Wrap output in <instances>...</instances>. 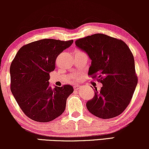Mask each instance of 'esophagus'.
<instances>
[{"mask_svg": "<svg viewBox=\"0 0 149 149\" xmlns=\"http://www.w3.org/2000/svg\"><path fill=\"white\" fill-rule=\"evenodd\" d=\"M79 88H80V86H79V85H74V90H77V89H79Z\"/></svg>", "mask_w": 149, "mask_h": 149, "instance_id": "34e87169", "label": "esophagus"}]
</instances>
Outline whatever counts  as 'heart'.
<instances>
[{"mask_svg":"<svg viewBox=\"0 0 149 149\" xmlns=\"http://www.w3.org/2000/svg\"><path fill=\"white\" fill-rule=\"evenodd\" d=\"M74 79H75V80H77V79H78V78H77V77H74Z\"/></svg>","mask_w":149,"mask_h":149,"instance_id":"obj_1","label":"heart"}]
</instances>
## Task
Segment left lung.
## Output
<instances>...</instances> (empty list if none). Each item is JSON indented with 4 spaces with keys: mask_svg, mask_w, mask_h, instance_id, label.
Instances as JSON below:
<instances>
[{
    "mask_svg": "<svg viewBox=\"0 0 149 149\" xmlns=\"http://www.w3.org/2000/svg\"><path fill=\"white\" fill-rule=\"evenodd\" d=\"M75 44L91 60L88 75L102 83L86 103L91 114L101 119L121 115L131 102L138 83L134 56L121 39L103 34L79 38Z\"/></svg>",
    "mask_w": 149,
    "mask_h": 149,
    "instance_id": "8db88e82",
    "label": "left lung"
}]
</instances>
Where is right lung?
<instances>
[{
  "mask_svg": "<svg viewBox=\"0 0 149 149\" xmlns=\"http://www.w3.org/2000/svg\"><path fill=\"white\" fill-rule=\"evenodd\" d=\"M72 42L49 38L36 40L22 47L12 61L11 91L22 111L33 121L45 123L64 113L74 89L70 85L53 89L48 81L57 57Z\"/></svg>",
  "mask_w": 149,
  "mask_h": 149,
  "instance_id": "right-lung-1",
  "label": "right lung"
}]
</instances>
